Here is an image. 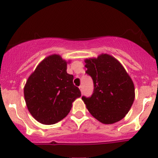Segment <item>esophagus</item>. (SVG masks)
Instances as JSON below:
<instances>
[{
  "instance_id": "esophagus-1",
  "label": "esophagus",
  "mask_w": 158,
  "mask_h": 158,
  "mask_svg": "<svg viewBox=\"0 0 158 158\" xmlns=\"http://www.w3.org/2000/svg\"><path fill=\"white\" fill-rule=\"evenodd\" d=\"M79 89H80V90H81V93L83 94V91H84V90H83V86H82V85L80 86V87H79Z\"/></svg>"
}]
</instances>
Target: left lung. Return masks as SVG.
<instances>
[{
  "instance_id": "obj_1",
  "label": "left lung",
  "mask_w": 158,
  "mask_h": 158,
  "mask_svg": "<svg viewBox=\"0 0 158 158\" xmlns=\"http://www.w3.org/2000/svg\"><path fill=\"white\" fill-rule=\"evenodd\" d=\"M87 73L93 79L94 91L82 100L90 114L103 124L121 121L128 113L135 94L131 78L117 59L107 54L86 59Z\"/></svg>"
}]
</instances>
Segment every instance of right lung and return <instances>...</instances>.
I'll use <instances>...</instances> for the list:
<instances>
[{"label": "right lung", "mask_w": 158, "mask_h": 158, "mask_svg": "<svg viewBox=\"0 0 158 158\" xmlns=\"http://www.w3.org/2000/svg\"><path fill=\"white\" fill-rule=\"evenodd\" d=\"M68 62L60 55L44 59L27 81L24 89L28 110L38 122L54 124L71 110L72 103L81 96L73 84L74 76L67 73Z\"/></svg>", "instance_id": "add662e5"}]
</instances>
